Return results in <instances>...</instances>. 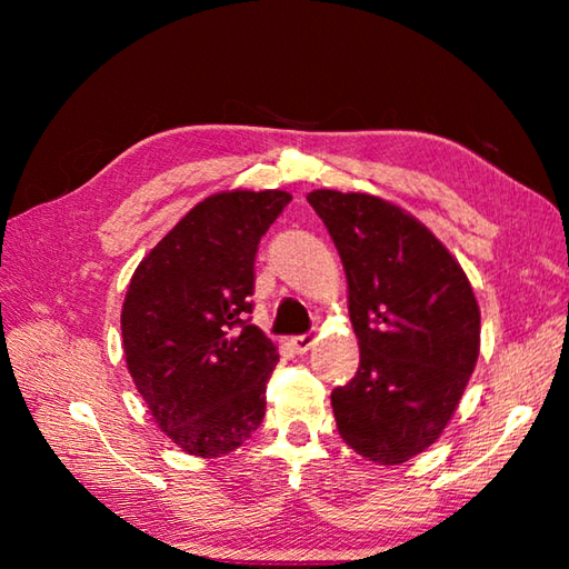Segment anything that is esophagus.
Wrapping results in <instances>:
<instances>
[{"label":"esophagus","instance_id":"34e87169","mask_svg":"<svg viewBox=\"0 0 569 569\" xmlns=\"http://www.w3.org/2000/svg\"><path fill=\"white\" fill-rule=\"evenodd\" d=\"M316 343V336H311V333H303V336H293L291 339V346L293 349L298 351V353H306V351H311V346Z\"/></svg>","mask_w":569,"mask_h":569}]
</instances>
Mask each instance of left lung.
<instances>
[{
    "mask_svg": "<svg viewBox=\"0 0 569 569\" xmlns=\"http://www.w3.org/2000/svg\"><path fill=\"white\" fill-rule=\"evenodd\" d=\"M339 250L359 371L333 389L341 439L393 467L421 455L455 417L479 356V303L447 246L369 192L306 196Z\"/></svg>",
    "mask_w": 569,
    "mask_h": 569,
    "instance_id": "8db88e82",
    "label": "left lung"
}]
</instances>
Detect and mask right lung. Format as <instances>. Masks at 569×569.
<instances>
[{
  "label": "right lung",
  "instance_id": "1",
  "mask_svg": "<svg viewBox=\"0 0 569 569\" xmlns=\"http://www.w3.org/2000/svg\"><path fill=\"white\" fill-rule=\"evenodd\" d=\"M286 190H223L190 208L124 293V363L152 419L192 457H223L261 427L276 343L248 323L253 263Z\"/></svg>",
  "mask_w": 569,
  "mask_h": 569
}]
</instances>
